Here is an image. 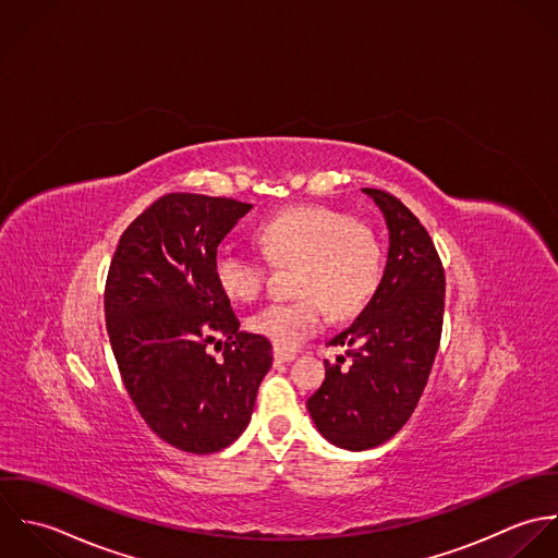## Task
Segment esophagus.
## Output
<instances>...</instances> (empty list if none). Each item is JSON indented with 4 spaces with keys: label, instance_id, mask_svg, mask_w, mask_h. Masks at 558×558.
<instances>
[{
    "label": "esophagus",
    "instance_id": "1",
    "mask_svg": "<svg viewBox=\"0 0 558 558\" xmlns=\"http://www.w3.org/2000/svg\"><path fill=\"white\" fill-rule=\"evenodd\" d=\"M274 357L278 360V362H291V360H295V353L293 351H287V349H274Z\"/></svg>",
    "mask_w": 558,
    "mask_h": 558
}]
</instances>
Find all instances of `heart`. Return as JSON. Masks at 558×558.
I'll use <instances>...</instances> for the list:
<instances>
[{
  "instance_id": "b5f03b06",
  "label": "heart",
  "mask_w": 558,
  "mask_h": 558,
  "mask_svg": "<svg viewBox=\"0 0 558 558\" xmlns=\"http://www.w3.org/2000/svg\"><path fill=\"white\" fill-rule=\"evenodd\" d=\"M256 239L271 263H298L293 289L302 298L271 302L247 322L254 335L278 349H293L315 335L326 308L336 319L353 317L379 287L381 245L373 228L336 209H289L260 223ZM214 274L223 293L236 302L254 300L267 278L265 265L234 245L218 247Z\"/></svg>"
}]
</instances>
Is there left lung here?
<instances>
[{"label":"left lung","mask_w":558,"mask_h":558,"mask_svg":"<svg viewBox=\"0 0 558 558\" xmlns=\"http://www.w3.org/2000/svg\"><path fill=\"white\" fill-rule=\"evenodd\" d=\"M388 223V260L357 319L328 342L344 347L308 399L326 440L347 450L388 442L414 414L427 386L445 319V267L418 218L384 190H362ZM350 357V366L339 364Z\"/></svg>","instance_id":"8db88e82"}]
</instances>
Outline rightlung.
Returning a JSON list of instances; mask_svg holds the SVG:
<instances>
[{"instance_id":"add662e5","label":"right lung","mask_w":558,"mask_h":558,"mask_svg":"<svg viewBox=\"0 0 558 558\" xmlns=\"http://www.w3.org/2000/svg\"><path fill=\"white\" fill-rule=\"evenodd\" d=\"M252 205L166 194L122 232L106 282V324L124 388L168 445L207 454L247 427L271 342L239 332L214 274L223 236ZM225 340L216 361L208 344Z\"/></svg>"}]
</instances>
